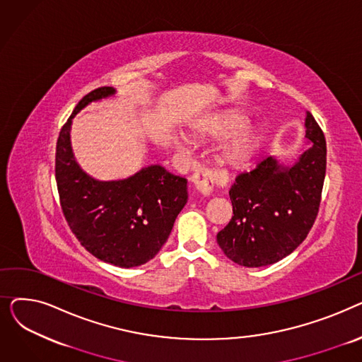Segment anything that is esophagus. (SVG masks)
<instances>
[{"mask_svg":"<svg viewBox=\"0 0 362 362\" xmlns=\"http://www.w3.org/2000/svg\"><path fill=\"white\" fill-rule=\"evenodd\" d=\"M218 179L220 177L214 170L205 168V167L198 168L195 173L192 175V183H194L195 189L204 197L211 195L214 185L218 182Z\"/></svg>","mask_w":362,"mask_h":362,"instance_id":"esophagus-1","label":"esophagus"}]
</instances>
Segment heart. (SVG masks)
I'll return each instance as SVG.
<instances>
[{
    "label": "heart",
    "instance_id": "heart-1",
    "mask_svg": "<svg viewBox=\"0 0 362 362\" xmlns=\"http://www.w3.org/2000/svg\"><path fill=\"white\" fill-rule=\"evenodd\" d=\"M243 124H245V117L242 114H238V112L227 114V116L216 120L213 124L208 126L205 129V133L208 136H213V138H227L242 129ZM257 144H258L257 130L252 127L243 129L224 145L223 158L227 164L230 165H242L252 157Z\"/></svg>",
    "mask_w": 362,
    "mask_h": 362
}]
</instances>
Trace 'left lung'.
Wrapping results in <instances>:
<instances>
[{
  "mask_svg": "<svg viewBox=\"0 0 362 362\" xmlns=\"http://www.w3.org/2000/svg\"><path fill=\"white\" fill-rule=\"evenodd\" d=\"M313 144L292 167L267 157L238 175L229 195L233 217L217 233L221 251L243 267H264L292 254L317 218L326 176V138L307 112Z\"/></svg>",
  "mask_w": 362,
  "mask_h": 362,
  "instance_id": "obj_1",
  "label": "left lung"
}]
</instances>
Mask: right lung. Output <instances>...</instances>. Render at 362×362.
Returning <instances> with one entry per match:
<instances>
[{
  "instance_id": "1",
  "label": "right lung",
  "mask_w": 362,
  "mask_h": 362,
  "mask_svg": "<svg viewBox=\"0 0 362 362\" xmlns=\"http://www.w3.org/2000/svg\"><path fill=\"white\" fill-rule=\"evenodd\" d=\"M111 86L90 90L74 107L55 148V180L66 221L83 248L122 269L154 258L187 201V180L149 165L123 180L100 182L76 163L71 119L89 103L114 95Z\"/></svg>"
}]
</instances>
